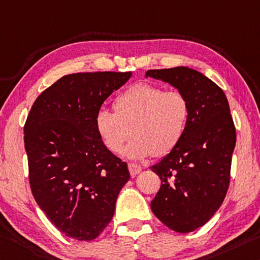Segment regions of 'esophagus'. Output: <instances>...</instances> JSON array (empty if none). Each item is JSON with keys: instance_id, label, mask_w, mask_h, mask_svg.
Masks as SVG:
<instances>
[{"instance_id": "1", "label": "esophagus", "mask_w": 260, "mask_h": 260, "mask_svg": "<svg viewBox=\"0 0 260 260\" xmlns=\"http://www.w3.org/2000/svg\"><path fill=\"white\" fill-rule=\"evenodd\" d=\"M128 170H129V174L132 177H135L137 175H139L140 172L142 171V168L138 166V164H134V163H129L128 164Z\"/></svg>"}]
</instances>
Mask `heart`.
<instances>
[{
  "label": "heart",
  "mask_w": 260,
  "mask_h": 260,
  "mask_svg": "<svg viewBox=\"0 0 260 260\" xmlns=\"http://www.w3.org/2000/svg\"><path fill=\"white\" fill-rule=\"evenodd\" d=\"M113 109L114 112L105 108L97 111L94 128L113 154H120L133 134L123 155L134 160L171 152L183 140L191 118V105L183 92L147 82L123 90Z\"/></svg>",
  "instance_id": "obj_1"
}]
</instances>
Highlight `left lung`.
Wrapping results in <instances>:
<instances>
[{
    "instance_id": "obj_1",
    "label": "left lung",
    "mask_w": 260,
    "mask_h": 260,
    "mask_svg": "<svg viewBox=\"0 0 260 260\" xmlns=\"http://www.w3.org/2000/svg\"><path fill=\"white\" fill-rule=\"evenodd\" d=\"M146 77L170 83L191 105L183 140L150 168L162 182L150 207L174 232H193L220 208L229 187L236 145L229 103L219 85L194 69H151Z\"/></svg>"
}]
</instances>
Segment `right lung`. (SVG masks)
<instances>
[{
  "instance_id": "add662e5",
  "label": "right lung",
  "mask_w": 260,
  "mask_h": 260,
  "mask_svg": "<svg viewBox=\"0 0 260 260\" xmlns=\"http://www.w3.org/2000/svg\"><path fill=\"white\" fill-rule=\"evenodd\" d=\"M131 72L76 73L41 92L24 126L32 194L66 236L92 241L111 222L127 163L108 150L94 117Z\"/></svg>"
}]
</instances>
